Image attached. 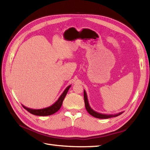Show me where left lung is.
Masks as SVG:
<instances>
[{"instance_id": "8db88e82", "label": "left lung", "mask_w": 150, "mask_h": 150, "mask_svg": "<svg viewBox=\"0 0 150 150\" xmlns=\"http://www.w3.org/2000/svg\"><path fill=\"white\" fill-rule=\"evenodd\" d=\"M84 104H85V108H86V111H88L89 114H91L92 116L94 117L99 118V119H108V118L113 117L119 116L123 113V112H120L119 113L114 114V115H112V114H111V115H108V114H102V113H100L98 112H96V111H95L94 110H92V109L91 108V106H90L86 91H84Z\"/></svg>"}]
</instances>
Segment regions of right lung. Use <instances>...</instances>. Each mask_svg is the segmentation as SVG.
<instances>
[{
    "instance_id": "add662e5",
    "label": "right lung",
    "mask_w": 150,
    "mask_h": 150,
    "mask_svg": "<svg viewBox=\"0 0 150 150\" xmlns=\"http://www.w3.org/2000/svg\"><path fill=\"white\" fill-rule=\"evenodd\" d=\"M71 85L68 86L67 88L65 89V91H64L63 93L61 94V96H59L58 100L50 106L49 107L45 108H42V109H38V110H35V109H31L29 108H27L25 106H24L22 105L23 107L25 109V110L29 111V113H31V114H33L35 115H39V116H47V115H52V114L55 113L57 112L59 109H60L61 106L62 105V103H63L64 100L66 97V94L67 93L68 91H69V88Z\"/></svg>"
}]
</instances>
